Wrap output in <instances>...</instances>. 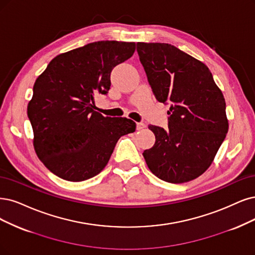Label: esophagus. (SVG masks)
<instances>
[{
  "label": "esophagus",
  "mask_w": 255,
  "mask_h": 255,
  "mask_svg": "<svg viewBox=\"0 0 255 255\" xmlns=\"http://www.w3.org/2000/svg\"><path fill=\"white\" fill-rule=\"evenodd\" d=\"M146 127L144 123H136V129L137 130H143Z\"/></svg>",
  "instance_id": "esophagus-1"
}]
</instances>
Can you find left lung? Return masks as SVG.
<instances>
[{"instance_id": "1", "label": "left lung", "mask_w": 255, "mask_h": 255, "mask_svg": "<svg viewBox=\"0 0 255 255\" xmlns=\"http://www.w3.org/2000/svg\"><path fill=\"white\" fill-rule=\"evenodd\" d=\"M148 82L159 103L170 105L168 129L149 125L155 144L143 155L161 180L181 184L210 167L228 132L226 103L209 68L166 43L136 44Z\"/></svg>"}]
</instances>
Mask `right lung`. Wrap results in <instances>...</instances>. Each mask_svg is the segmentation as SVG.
<instances>
[{
    "label": "right lung",
    "instance_id": "right-lung-1",
    "mask_svg": "<svg viewBox=\"0 0 255 255\" xmlns=\"http://www.w3.org/2000/svg\"><path fill=\"white\" fill-rule=\"evenodd\" d=\"M134 42L99 41L56 55L33 86L27 115L45 167L70 182L99 174L119 138L135 131L127 118L103 117L94 97L110 89V73L132 56Z\"/></svg>",
    "mask_w": 255,
    "mask_h": 255
}]
</instances>
